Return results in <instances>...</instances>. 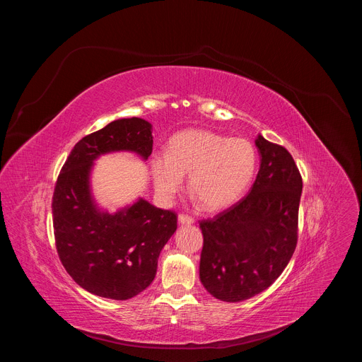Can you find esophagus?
<instances>
[{
    "mask_svg": "<svg viewBox=\"0 0 362 362\" xmlns=\"http://www.w3.org/2000/svg\"><path fill=\"white\" fill-rule=\"evenodd\" d=\"M177 219H179V223H182V225H192L194 222V219L192 216L185 215V214H180Z\"/></svg>",
    "mask_w": 362,
    "mask_h": 362,
    "instance_id": "obj_1",
    "label": "esophagus"
}]
</instances>
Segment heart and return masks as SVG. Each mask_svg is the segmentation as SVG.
Returning <instances> with one entry per match:
<instances>
[{
	"mask_svg": "<svg viewBox=\"0 0 362 362\" xmlns=\"http://www.w3.org/2000/svg\"><path fill=\"white\" fill-rule=\"evenodd\" d=\"M154 189L170 202L187 176L189 190L204 211H219L236 202L256 169V150L243 137H225L211 130L189 129L168 143L166 156L151 159Z\"/></svg>",
	"mask_w": 362,
	"mask_h": 362,
	"instance_id": "1",
	"label": "heart"
}]
</instances>
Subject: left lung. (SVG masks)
Listing matches in <instances>:
<instances>
[{
  "label": "left lung",
  "mask_w": 362,
  "mask_h": 362,
  "mask_svg": "<svg viewBox=\"0 0 362 362\" xmlns=\"http://www.w3.org/2000/svg\"><path fill=\"white\" fill-rule=\"evenodd\" d=\"M261 168L239 202L199 222L203 233L200 281L226 302L249 299L284 272L298 242L302 177L291 153L261 134Z\"/></svg>",
  "instance_id": "left-lung-1"
}]
</instances>
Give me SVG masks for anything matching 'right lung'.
I'll return each mask as SVG.
<instances>
[{
	"label": "right lung",
	"mask_w": 362,
	"mask_h": 362,
	"mask_svg": "<svg viewBox=\"0 0 362 362\" xmlns=\"http://www.w3.org/2000/svg\"><path fill=\"white\" fill-rule=\"evenodd\" d=\"M116 150L147 159L153 150L150 123L120 119L84 136L62 168L51 209L57 253L69 275L90 293L124 300L153 282L177 215L143 199L115 215L95 208L88 187L93 160Z\"/></svg>",
	"instance_id": "right-lung-1"
}]
</instances>
